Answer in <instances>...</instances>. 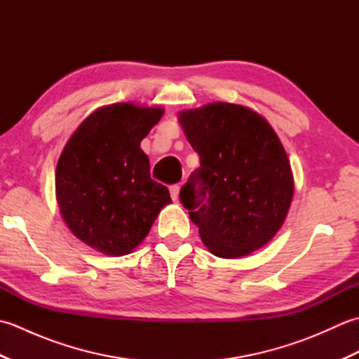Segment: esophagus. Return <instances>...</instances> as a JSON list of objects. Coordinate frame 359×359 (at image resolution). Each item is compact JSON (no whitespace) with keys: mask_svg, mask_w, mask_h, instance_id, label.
Masks as SVG:
<instances>
[{"mask_svg":"<svg viewBox=\"0 0 359 359\" xmlns=\"http://www.w3.org/2000/svg\"><path fill=\"white\" fill-rule=\"evenodd\" d=\"M170 193H171V197L172 201H179V193H180V187L179 185H172L170 188Z\"/></svg>","mask_w":359,"mask_h":359,"instance_id":"1","label":"esophagus"}]
</instances>
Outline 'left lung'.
<instances>
[{
	"label": "left lung",
	"instance_id": "1",
	"mask_svg": "<svg viewBox=\"0 0 359 359\" xmlns=\"http://www.w3.org/2000/svg\"><path fill=\"white\" fill-rule=\"evenodd\" d=\"M180 126L201 157L180 201L212 255L243 257L269 243L285 222L294 180L278 134L247 106L212 102L179 112ZM201 182V205L195 180Z\"/></svg>",
	"mask_w": 359,
	"mask_h": 359
}]
</instances>
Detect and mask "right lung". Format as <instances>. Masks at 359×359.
<instances>
[{
    "mask_svg": "<svg viewBox=\"0 0 359 359\" xmlns=\"http://www.w3.org/2000/svg\"><path fill=\"white\" fill-rule=\"evenodd\" d=\"M162 106L114 103L95 109L66 142L55 172L60 212L75 238L106 256H125L147 238L168 188L151 179L140 143Z\"/></svg>",
    "mask_w": 359,
    "mask_h": 359,
    "instance_id": "1",
    "label": "right lung"
}]
</instances>
